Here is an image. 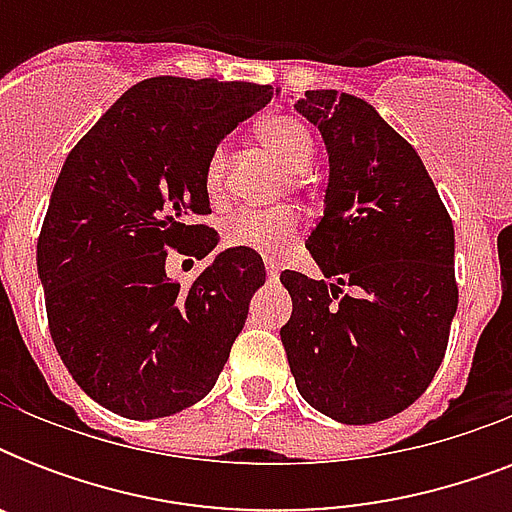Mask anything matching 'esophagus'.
Returning <instances> with one entry per match:
<instances>
[{
  "label": "esophagus",
  "mask_w": 512,
  "mask_h": 512,
  "mask_svg": "<svg viewBox=\"0 0 512 512\" xmlns=\"http://www.w3.org/2000/svg\"><path fill=\"white\" fill-rule=\"evenodd\" d=\"M265 273H268V281H276L279 279V265L273 260H265Z\"/></svg>",
  "instance_id": "esophagus-1"
}]
</instances>
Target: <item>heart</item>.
Returning <instances> with one entry per match:
<instances>
[{"instance_id":"heart-1","label":"heart","mask_w":512,"mask_h":512,"mask_svg":"<svg viewBox=\"0 0 512 512\" xmlns=\"http://www.w3.org/2000/svg\"><path fill=\"white\" fill-rule=\"evenodd\" d=\"M257 140L265 151H271L289 172H305L311 167L316 146H313L311 130L297 116L273 114L265 116L255 127ZM228 164V148L220 146L209 154L204 185L209 193L220 191ZM297 233V215L279 209V212H260V209H239L223 223L225 247H241L260 252V255H279Z\"/></svg>"}]
</instances>
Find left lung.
<instances>
[{
	"mask_svg": "<svg viewBox=\"0 0 512 512\" xmlns=\"http://www.w3.org/2000/svg\"><path fill=\"white\" fill-rule=\"evenodd\" d=\"M295 111L329 154L324 215L305 241L329 281L281 273L289 369L332 420H388L444 361L457 313L452 217L417 151L366 100L308 90Z\"/></svg>",
	"mask_w": 512,
	"mask_h": 512,
	"instance_id": "8db88e82",
	"label": "left lung"
}]
</instances>
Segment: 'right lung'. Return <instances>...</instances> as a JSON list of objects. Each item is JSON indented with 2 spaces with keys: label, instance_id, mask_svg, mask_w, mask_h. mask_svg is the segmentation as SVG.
I'll list each match as a JSON object with an SVG mask.
<instances>
[{
  "label": "right lung",
  "instance_id": "1",
  "mask_svg": "<svg viewBox=\"0 0 512 512\" xmlns=\"http://www.w3.org/2000/svg\"><path fill=\"white\" fill-rule=\"evenodd\" d=\"M273 98L271 84L154 76L100 116L58 175L36 268L50 335L76 385L108 412L156 420L215 388L263 257L231 247L188 289L167 279V249L196 260L217 247L209 154Z\"/></svg>",
  "mask_w": 512,
  "mask_h": 512
}]
</instances>
